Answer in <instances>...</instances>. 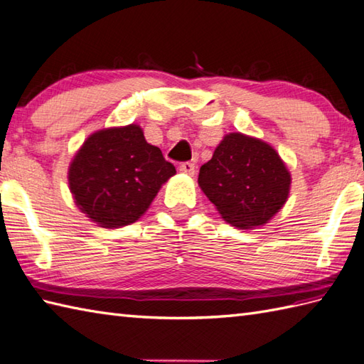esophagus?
Returning <instances> with one entry per match:
<instances>
[{"instance_id":"1","label":"esophagus","mask_w":364,"mask_h":364,"mask_svg":"<svg viewBox=\"0 0 364 364\" xmlns=\"http://www.w3.org/2000/svg\"><path fill=\"white\" fill-rule=\"evenodd\" d=\"M179 171L187 174V176H195L196 166H195V164H191V161H183V164H181V166H179Z\"/></svg>"}]
</instances>
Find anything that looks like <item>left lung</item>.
Wrapping results in <instances>:
<instances>
[{
    "mask_svg": "<svg viewBox=\"0 0 364 364\" xmlns=\"http://www.w3.org/2000/svg\"><path fill=\"white\" fill-rule=\"evenodd\" d=\"M198 183L225 223L255 229L285 205L291 174L269 143L230 132L200 166Z\"/></svg>",
    "mask_w": 364,
    "mask_h": 364,
    "instance_id": "8db88e82",
    "label": "left lung"
}]
</instances>
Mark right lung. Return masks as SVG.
<instances>
[{"mask_svg": "<svg viewBox=\"0 0 364 364\" xmlns=\"http://www.w3.org/2000/svg\"><path fill=\"white\" fill-rule=\"evenodd\" d=\"M176 174L139 124L107 127L87 136L68 168L80 212L101 228L117 229L146 213L161 185Z\"/></svg>", "mask_w": 364, "mask_h": 364, "instance_id": "add662e5", "label": "right lung"}]
</instances>
